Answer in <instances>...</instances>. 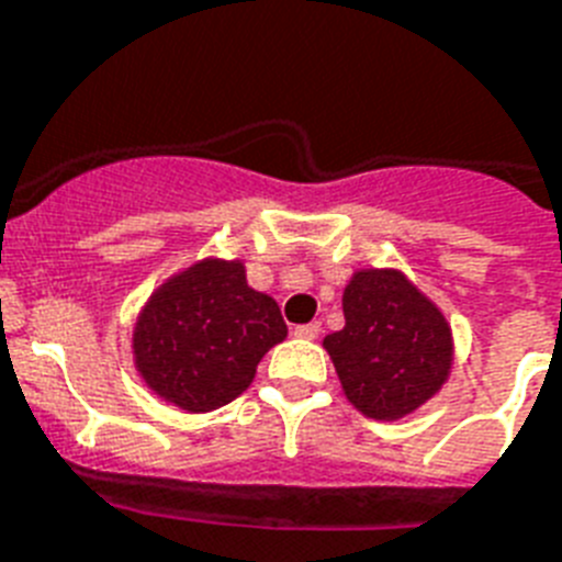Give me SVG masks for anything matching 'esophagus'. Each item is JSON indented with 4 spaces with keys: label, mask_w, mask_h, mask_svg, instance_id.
Masks as SVG:
<instances>
[{
    "label": "esophagus",
    "mask_w": 562,
    "mask_h": 562,
    "mask_svg": "<svg viewBox=\"0 0 562 562\" xmlns=\"http://www.w3.org/2000/svg\"><path fill=\"white\" fill-rule=\"evenodd\" d=\"M294 335L303 337V340H314V337L321 335V323L312 321V323H303V326H294Z\"/></svg>",
    "instance_id": "1"
}]
</instances>
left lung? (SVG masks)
Returning a JSON list of instances; mask_svg holds the SVG:
<instances>
[{
    "label": "left lung",
    "instance_id": "8db88e82",
    "mask_svg": "<svg viewBox=\"0 0 562 562\" xmlns=\"http://www.w3.org/2000/svg\"><path fill=\"white\" fill-rule=\"evenodd\" d=\"M344 317L346 326L323 346L360 413L392 422L441 390L453 363L450 326L404 273H355L344 291Z\"/></svg>",
    "mask_w": 562,
    "mask_h": 562
}]
</instances>
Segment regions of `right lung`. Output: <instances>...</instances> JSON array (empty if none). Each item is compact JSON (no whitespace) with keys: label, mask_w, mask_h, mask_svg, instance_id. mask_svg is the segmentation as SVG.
<instances>
[{"label":"right lung","mask_w":562,"mask_h":562,"mask_svg":"<svg viewBox=\"0 0 562 562\" xmlns=\"http://www.w3.org/2000/svg\"><path fill=\"white\" fill-rule=\"evenodd\" d=\"M285 335L280 305L250 289L241 262L204 259L149 296L132 344L155 395L210 413L248 390L262 355Z\"/></svg>","instance_id":"1"}]
</instances>
